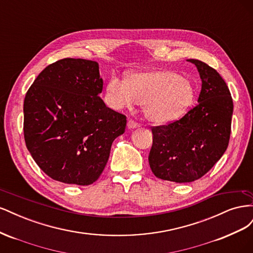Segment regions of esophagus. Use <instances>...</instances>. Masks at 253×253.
Wrapping results in <instances>:
<instances>
[{
  "label": "esophagus",
  "instance_id": "34e87169",
  "mask_svg": "<svg viewBox=\"0 0 253 253\" xmlns=\"http://www.w3.org/2000/svg\"><path fill=\"white\" fill-rule=\"evenodd\" d=\"M138 126H139V125L137 124V122H135L134 120H128V121H127V127H128V128L133 129V128H137Z\"/></svg>",
  "mask_w": 253,
  "mask_h": 253
}]
</instances>
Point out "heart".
I'll list each match as a JSON object with an SVG mask.
<instances>
[{
  "mask_svg": "<svg viewBox=\"0 0 253 253\" xmlns=\"http://www.w3.org/2000/svg\"><path fill=\"white\" fill-rule=\"evenodd\" d=\"M195 86L170 70H151L132 74L128 80L112 76L105 86L106 102L114 110H132L142 103L145 118L156 125L179 119L191 108Z\"/></svg>",
  "mask_w": 253,
  "mask_h": 253,
  "instance_id": "1",
  "label": "heart"
}]
</instances>
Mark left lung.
<instances>
[{
	"label": "left lung",
	"instance_id": "8db88e82",
	"mask_svg": "<svg viewBox=\"0 0 253 253\" xmlns=\"http://www.w3.org/2000/svg\"><path fill=\"white\" fill-rule=\"evenodd\" d=\"M202 80L197 104L181 119L152 128L149 164L156 177L174 182L201 178L227 150L233 102L220 75L200 60L189 59Z\"/></svg>",
	"mask_w": 253,
	"mask_h": 253
}]
</instances>
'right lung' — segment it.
<instances>
[{
  "label": "right lung",
  "instance_id": "obj_1",
  "mask_svg": "<svg viewBox=\"0 0 253 253\" xmlns=\"http://www.w3.org/2000/svg\"><path fill=\"white\" fill-rule=\"evenodd\" d=\"M96 61L66 58L45 67L24 100V138L52 179L88 186L104 170L126 117L108 108Z\"/></svg>",
  "mask_w": 253,
  "mask_h": 253
}]
</instances>
